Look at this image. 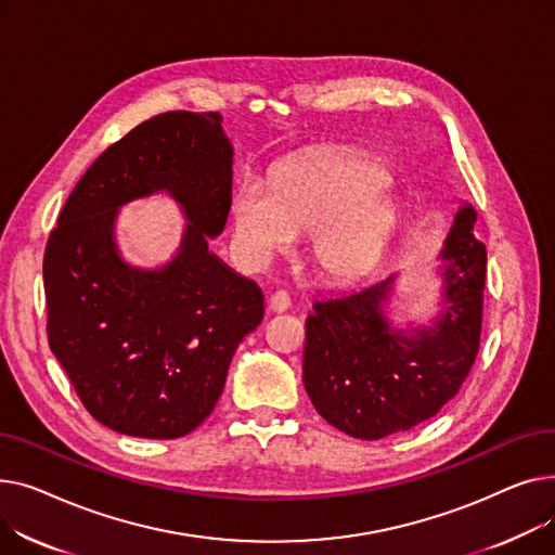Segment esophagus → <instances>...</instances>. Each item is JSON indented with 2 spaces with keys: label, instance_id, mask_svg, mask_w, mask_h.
<instances>
[{
  "label": "esophagus",
  "instance_id": "34e87169",
  "mask_svg": "<svg viewBox=\"0 0 555 555\" xmlns=\"http://www.w3.org/2000/svg\"><path fill=\"white\" fill-rule=\"evenodd\" d=\"M270 310L272 312H285L289 308V297L287 293H283V289H276V293L270 297Z\"/></svg>",
  "mask_w": 555,
  "mask_h": 555
}]
</instances>
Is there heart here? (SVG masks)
<instances>
[{"mask_svg":"<svg viewBox=\"0 0 555 555\" xmlns=\"http://www.w3.org/2000/svg\"><path fill=\"white\" fill-rule=\"evenodd\" d=\"M389 172L366 159L335 157L281 170L274 184L249 175L231 197L233 238L251 268H266L314 233L317 270L335 283L358 279L380 251L396 220L385 193Z\"/></svg>","mask_w":555,"mask_h":555,"instance_id":"1","label":"heart"}]
</instances>
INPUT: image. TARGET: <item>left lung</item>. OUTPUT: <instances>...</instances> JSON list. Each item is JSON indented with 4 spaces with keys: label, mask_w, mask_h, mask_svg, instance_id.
I'll list each match as a JSON object with an SVG mask.
<instances>
[{
    "label": "left lung",
    "mask_w": 555,
    "mask_h": 555,
    "mask_svg": "<svg viewBox=\"0 0 555 555\" xmlns=\"http://www.w3.org/2000/svg\"><path fill=\"white\" fill-rule=\"evenodd\" d=\"M463 202L439 251V312L393 326L398 272L317 301L306 319L304 385L333 427L362 441L406 431L441 412L479 351L486 247Z\"/></svg>",
    "instance_id": "left-lung-1"
}]
</instances>
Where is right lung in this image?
Instances as JSON below:
<instances>
[{
  "mask_svg": "<svg viewBox=\"0 0 555 555\" xmlns=\"http://www.w3.org/2000/svg\"><path fill=\"white\" fill-rule=\"evenodd\" d=\"M233 145L218 112L143 121L87 168L44 251L47 335L99 423L139 439H180L207 418L262 293L209 249L231 207ZM168 194L188 220L159 269L128 263L115 243L126 203Z\"/></svg>",
  "mask_w": 555,
  "mask_h": 555,
  "instance_id": "right-lung-1",
  "label": "right lung"
}]
</instances>
